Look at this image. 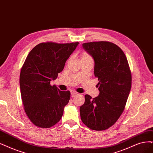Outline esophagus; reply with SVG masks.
Listing matches in <instances>:
<instances>
[{
  "label": "esophagus",
  "mask_w": 153,
  "mask_h": 153,
  "mask_svg": "<svg viewBox=\"0 0 153 153\" xmlns=\"http://www.w3.org/2000/svg\"><path fill=\"white\" fill-rule=\"evenodd\" d=\"M71 95H72V96H74V94H77V92L76 91H75V90L72 89V90H71Z\"/></svg>",
  "instance_id": "34e87169"
}]
</instances>
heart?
Listing matches in <instances>:
<instances>
[{
	"mask_svg": "<svg viewBox=\"0 0 153 153\" xmlns=\"http://www.w3.org/2000/svg\"><path fill=\"white\" fill-rule=\"evenodd\" d=\"M81 60H86V59H93L92 56L88 52H83L81 55Z\"/></svg>",
	"mask_w": 153,
	"mask_h": 153,
	"instance_id": "obj_1",
	"label": "heart"
}]
</instances>
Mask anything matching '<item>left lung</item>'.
I'll use <instances>...</instances> for the list:
<instances>
[{
    "label": "left lung",
    "mask_w": 153,
    "mask_h": 153,
    "mask_svg": "<svg viewBox=\"0 0 153 153\" xmlns=\"http://www.w3.org/2000/svg\"><path fill=\"white\" fill-rule=\"evenodd\" d=\"M94 60L100 94L85 95L80 107L81 120L88 128L104 131L117 121L125 109L131 91L132 75L125 53L115 43L106 41L82 44Z\"/></svg>",
    "instance_id": "8db88e82"
}]
</instances>
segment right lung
Wrapping results in <instances>:
<instances>
[{"instance_id": "add662e5", "label": "right lung", "mask_w": 153, "mask_h": 153, "mask_svg": "<svg viewBox=\"0 0 153 153\" xmlns=\"http://www.w3.org/2000/svg\"><path fill=\"white\" fill-rule=\"evenodd\" d=\"M79 42L38 44L27 55L21 68L19 84L24 110L36 127L50 128L58 123L71 98L69 91H60L50 81L62 71Z\"/></svg>"}]
</instances>
